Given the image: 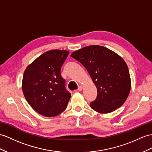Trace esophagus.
Segmentation results:
<instances>
[{"mask_svg":"<svg viewBox=\"0 0 152 152\" xmlns=\"http://www.w3.org/2000/svg\"><path fill=\"white\" fill-rule=\"evenodd\" d=\"M83 86H79V88H78V89H77V90L78 91H82V90H83Z\"/></svg>","mask_w":152,"mask_h":152,"instance_id":"obj_1","label":"esophagus"}]
</instances>
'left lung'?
<instances>
[{"mask_svg":"<svg viewBox=\"0 0 152 152\" xmlns=\"http://www.w3.org/2000/svg\"><path fill=\"white\" fill-rule=\"evenodd\" d=\"M71 57L80 62L97 89L91 108L100 113L113 112L123 105L130 92L128 66L119 55L108 48L91 45L75 51Z\"/></svg>","mask_w":152,"mask_h":152,"instance_id":"left-lung-1","label":"left lung"}]
</instances>
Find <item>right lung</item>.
I'll use <instances>...</instances> for the list:
<instances>
[{
	"instance_id": "obj_1",
	"label": "right lung",
	"mask_w": 152,
	"mask_h": 152,
	"mask_svg": "<svg viewBox=\"0 0 152 152\" xmlns=\"http://www.w3.org/2000/svg\"><path fill=\"white\" fill-rule=\"evenodd\" d=\"M69 53L67 50L48 51L25 69L23 94L31 108L43 116H57L67 107L71 94L66 90L61 69Z\"/></svg>"
}]
</instances>
